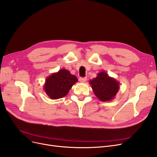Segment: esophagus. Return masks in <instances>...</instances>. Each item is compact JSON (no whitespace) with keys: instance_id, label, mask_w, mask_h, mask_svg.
<instances>
[{"instance_id":"obj_1","label":"esophagus","mask_w":157,"mask_h":157,"mask_svg":"<svg viewBox=\"0 0 157 157\" xmlns=\"http://www.w3.org/2000/svg\"><path fill=\"white\" fill-rule=\"evenodd\" d=\"M87 80L86 77H80L79 78V81L80 82H85Z\"/></svg>"}]
</instances>
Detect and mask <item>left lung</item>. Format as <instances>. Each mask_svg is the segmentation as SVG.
Wrapping results in <instances>:
<instances>
[{
    "label": "left lung",
    "instance_id": "1",
    "mask_svg": "<svg viewBox=\"0 0 157 157\" xmlns=\"http://www.w3.org/2000/svg\"><path fill=\"white\" fill-rule=\"evenodd\" d=\"M90 84L95 96L102 102L114 99L120 89L118 81L109 77L105 71L98 73L97 77L90 80Z\"/></svg>",
    "mask_w": 157,
    "mask_h": 157
}]
</instances>
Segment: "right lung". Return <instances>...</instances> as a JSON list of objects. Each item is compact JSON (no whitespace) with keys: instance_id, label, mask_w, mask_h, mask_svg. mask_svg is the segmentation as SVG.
Wrapping results in <instances>:
<instances>
[{"instance_id":"1","label":"right lung","mask_w":157,"mask_h":157,"mask_svg":"<svg viewBox=\"0 0 157 157\" xmlns=\"http://www.w3.org/2000/svg\"><path fill=\"white\" fill-rule=\"evenodd\" d=\"M77 81L76 76L71 75L66 69H61L46 78L44 90L51 99L61 98L67 95Z\"/></svg>"}]
</instances>
